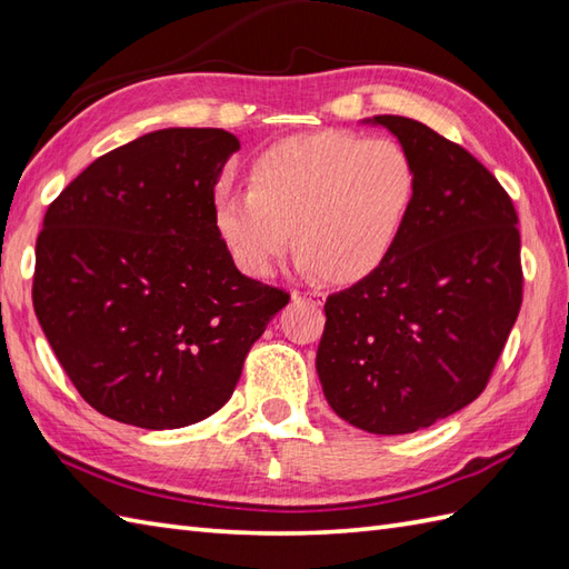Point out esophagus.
Masks as SVG:
<instances>
[{
    "label": "esophagus",
    "mask_w": 569,
    "mask_h": 569,
    "mask_svg": "<svg viewBox=\"0 0 569 569\" xmlns=\"http://www.w3.org/2000/svg\"><path fill=\"white\" fill-rule=\"evenodd\" d=\"M293 300H296V303L320 308L325 303V296L318 293V291H293Z\"/></svg>",
    "instance_id": "34e87169"
}]
</instances>
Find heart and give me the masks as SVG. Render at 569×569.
Segmentation results:
<instances>
[{"label": "heart", "instance_id": "heart-1", "mask_svg": "<svg viewBox=\"0 0 569 569\" xmlns=\"http://www.w3.org/2000/svg\"><path fill=\"white\" fill-rule=\"evenodd\" d=\"M416 192L418 168L401 143L325 129L261 151L247 192H217L214 227L249 273H269L291 232L306 271L349 286L391 257Z\"/></svg>", "mask_w": 569, "mask_h": 569}]
</instances>
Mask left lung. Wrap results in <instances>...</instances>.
I'll return each instance as SVG.
<instances>
[{
  "mask_svg": "<svg viewBox=\"0 0 569 569\" xmlns=\"http://www.w3.org/2000/svg\"><path fill=\"white\" fill-rule=\"evenodd\" d=\"M373 122L418 168L416 204L391 257L325 300L318 373L355 428H430L487 389L523 303L521 232L509 192L459 143L408 117Z\"/></svg>",
  "mask_w": 569,
  "mask_h": 569,
  "instance_id": "left-lung-1",
  "label": "left lung"
}]
</instances>
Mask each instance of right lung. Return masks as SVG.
<instances>
[{
	"label": "right lung",
	"instance_id": "right-lung-1",
	"mask_svg": "<svg viewBox=\"0 0 569 569\" xmlns=\"http://www.w3.org/2000/svg\"><path fill=\"white\" fill-rule=\"evenodd\" d=\"M237 149L224 129L151 131L48 204L33 310L98 413L147 430L210 418L291 300L241 276L217 234L214 183Z\"/></svg>",
	"mask_w": 569,
	"mask_h": 569
}]
</instances>
